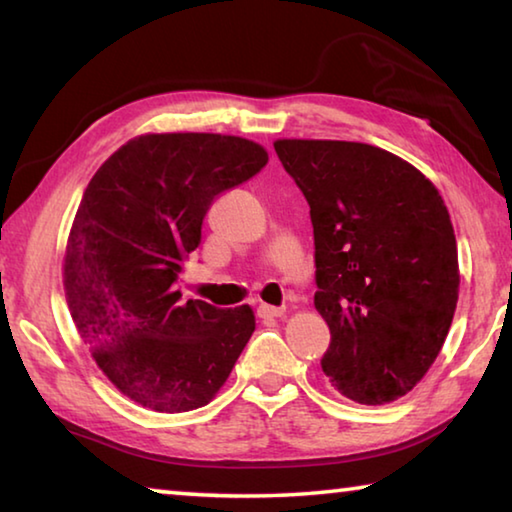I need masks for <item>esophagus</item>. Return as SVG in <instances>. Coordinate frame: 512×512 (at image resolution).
<instances>
[{
    "label": "esophagus",
    "instance_id": "obj_1",
    "mask_svg": "<svg viewBox=\"0 0 512 512\" xmlns=\"http://www.w3.org/2000/svg\"><path fill=\"white\" fill-rule=\"evenodd\" d=\"M259 318H277L284 314V307H273V305H259L257 307Z\"/></svg>",
    "mask_w": 512,
    "mask_h": 512
}]
</instances>
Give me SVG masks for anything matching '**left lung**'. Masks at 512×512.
<instances>
[{"instance_id":"1","label":"left lung","mask_w":512,"mask_h":512,"mask_svg":"<svg viewBox=\"0 0 512 512\" xmlns=\"http://www.w3.org/2000/svg\"><path fill=\"white\" fill-rule=\"evenodd\" d=\"M273 146L314 225V305L332 334L320 366L354 402H393L436 361L456 311L461 275L445 201L418 169L377 146Z\"/></svg>"}]
</instances>
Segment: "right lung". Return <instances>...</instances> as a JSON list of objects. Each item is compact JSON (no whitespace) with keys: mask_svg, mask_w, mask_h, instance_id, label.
I'll return each mask as SVG.
<instances>
[{"mask_svg":"<svg viewBox=\"0 0 512 512\" xmlns=\"http://www.w3.org/2000/svg\"><path fill=\"white\" fill-rule=\"evenodd\" d=\"M268 162L235 135H140L94 173L65 253L76 329L112 384L160 413L219 393L255 332L248 305L219 309L173 291L207 210Z\"/></svg>","mask_w":512,"mask_h":512,"instance_id":"right-lung-1","label":"right lung"}]
</instances>
